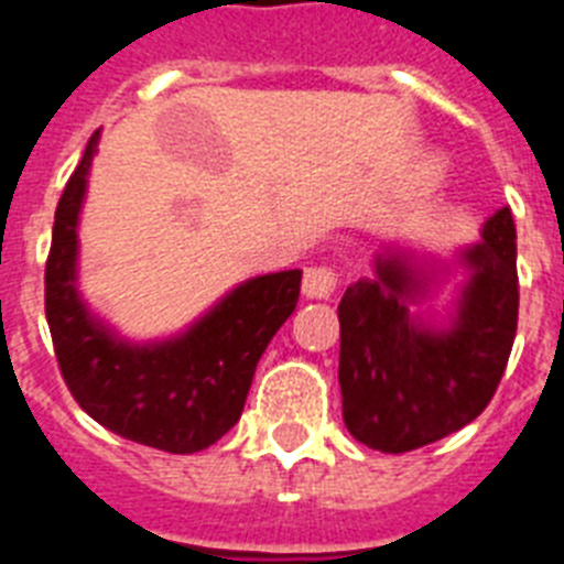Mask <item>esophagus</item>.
Segmentation results:
<instances>
[{"label": "esophagus", "mask_w": 564, "mask_h": 564, "mask_svg": "<svg viewBox=\"0 0 564 564\" xmlns=\"http://www.w3.org/2000/svg\"><path fill=\"white\" fill-rule=\"evenodd\" d=\"M337 289V275L326 267H310L303 272V295L312 301H329Z\"/></svg>", "instance_id": "esophagus-1"}]
</instances>
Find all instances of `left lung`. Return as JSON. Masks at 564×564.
Segmentation results:
<instances>
[{"label":"left lung","mask_w":564,"mask_h":564,"mask_svg":"<svg viewBox=\"0 0 564 564\" xmlns=\"http://www.w3.org/2000/svg\"><path fill=\"white\" fill-rule=\"evenodd\" d=\"M454 265L466 269V281L449 321L414 316L410 310ZM517 312V227L508 207L452 263L403 243L380 249L375 275L351 283L337 306V377L351 437L403 454L477 420L506 371Z\"/></svg>","instance_id":"obj_1"}]
</instances>
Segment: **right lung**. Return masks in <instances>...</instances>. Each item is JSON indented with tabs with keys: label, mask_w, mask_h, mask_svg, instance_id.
<instances>
[{
	"label": "right lung",
	"mask_w": 564,
	"mask_h": 564,
	"mask_svg": "<svg viewBox=\"0 0 564 564\" xmlns=\"http://www.w3.org/2000/svg\"><path fill=\"white\" fill-rule=\"evenodd\" d=\"M101 130L90 135L58 198L45 267V315L76 403L119 437L193 454L241 420L254 366L301 295V269L238 283L181 335L133 343L78 292V215Z\"/></svg>",
	"instance_id": "add662e5"
}]
</instances>
